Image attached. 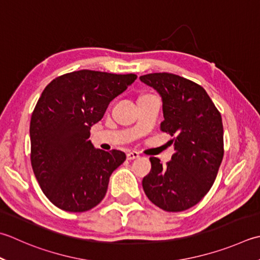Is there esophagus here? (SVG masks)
<instances>
[{"instance_id":"34e87169","label":"esophagus","mask_w":260,"mask_h":260,"mask_svg":"<svg viewBox=\"0 0 260 260\" xmlns=\"http://www.w3.org/2000/svg\"><path fill=\"white\" fill-rule=\"evenodd\" d=\"M127 160H134V159H137V157L140 156V154L137 153V152L133 151V152H127Z\"/></svg>"}]
</instances>
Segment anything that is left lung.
<instances>
[{"instance_id":"1","label":"left lung","mask_w":260,"mask_h":260,"mask_svg":"<svg viewBox=\"0 0 260 260\" xmlns=\"http://www.w3.org/2000/svg\"><path fill=\"white\" fill-rule=\"evenodd\" d=\"M162 96L160 129L174 139L175 153L162 166L150 157L151 171L142 185L147 198L167 212L192 207L214 184L224 153L220 111L203 86L172 73L140 76Z\"/></svg>"}]
</instances>
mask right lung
<instances>
[{
    "instance_id": "right-lung-1",
    "label": "right lung",
    "mask_w": 260,
    "mask_h": 260,
    "mask_svg": "<svg viewBox=\"0 0 260 260\" xmlns=\"http://www.w3.org/2000/svg\"><path fill=\"white\" fill-rule=\"evenodd\" d=\"M136 78L81 70L57 76L44 89L30 120V160L43 192L60 210L85 212L104 200L126 154L94 149L90 127Z\"/></svg>"
}]
</instances>
